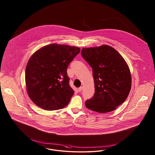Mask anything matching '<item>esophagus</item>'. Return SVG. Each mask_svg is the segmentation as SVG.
<instances>
[{
	"instance_id": "esophagus-1",
	"label": "esophagus",
	"mask_w": 155,
	"mask_h": 155,
	"mask_svg": "<svg viewBox=\"0 0 155 155\" xmlns=\"http://www.w3.org/2000/svg\"><path fill=\"white\" fill-rule=\"evenodd\" d=\"M82 88H82V87H80L78 88V92H81V91H82Z\"/></svg>"
}]
</instances>
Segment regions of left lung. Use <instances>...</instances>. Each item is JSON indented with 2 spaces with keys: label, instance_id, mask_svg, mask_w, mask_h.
Masks as SVG:
<instances>
[{
  "label": "left lung",
  "instance_id": "8db88e82",
  "mask_svg": "<svg viewBox=\"0 0 155 155\" xmlns=\"http://www.w3.org/2000/svg\"><path fill=\"white\" fill-rule=\"evenodd\" d=\"M81 54L92 68L95 94L85 102L91 110L104 113L123 103L131 88V76L125 60L113 48L104 45L83 48Z\"/></svg>",
  "mask_w": 155,
  "mask_h": 155
}]
</instances>
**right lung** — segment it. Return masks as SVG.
Listing matches in <instances>:
<instances>
[{
    "mask_svg": "<svg viewBox=\"0 0 155 155\" xmlns=\"http://www.w3.org/2000/svg\"><path fill=\"white\" fill-rule=\"evenodd\" d=\"M80 52L78 47L52 44L32 55L26 67L25 83L28 96L38 106L55 110L69 103L74 91L67 69Z\"/></svg>",
    "mask_w": 155,
    "mask_h": 155,
    "instance_id": "right-lung-1",
    "label": "right lung"
}]
</instances>
